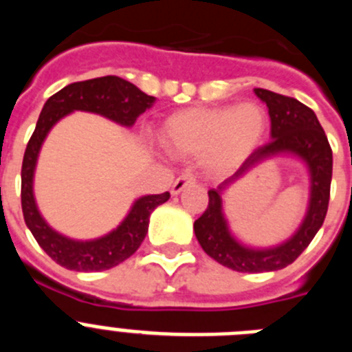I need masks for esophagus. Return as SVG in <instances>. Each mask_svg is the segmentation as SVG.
I'll return each mask as SVG.
<instances>
[{
    "instance_id": "obj_1",
    "label": "esophagus",
    "mask_w": 352,
    "mask_h": 352,
    "mask_svg": "<svg viewBox=\"0 0 352 352\" xmlns=\"http://www.w3.org/2000/svg\"><path fill=\"white\" fill-rule=\"evenodd\" d=\"M192 183H195L194 174H192V173H183L182 176H179V178L173 183V188H170V192H173L174 195H178L179 192L183 190V188H186V186L192 185Z\"/></svg>"
}]
</instances>
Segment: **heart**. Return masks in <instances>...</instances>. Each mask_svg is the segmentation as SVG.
Returning a JSON list of instances; mask_svg holds the SVG:
<instances>
[{
    "instance_id": "1",
    "label": "heart",
    "mask_w": 352,
    "mask_h": 352,
    "mask_svg": "<svg viewBox=\"0 0 352 352\" xmlns=\"http://www.w3.org/2000/svg\"><path fill=\"white\" fill-rule=\"evenodd\" d=\"M268 125L264 109L252 102L195 107L173 114L162 126V146L174 157H197L211 173L238 167L257 148Z\"/></svg>"
}]
</instances>
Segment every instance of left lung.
Segmentation results:
<instances>
[{"label":"left lung","instance_id":"1","mask_svg":"<svg viewBox=\"0 0 352 352\" xmlns=\"http://www.w3.org/2000/svg\"><path fill=\"white\" fill-rule=\"evenodd\" d=\"M256 95L266 104L272 120V141L257 148L238 173L219 188L208 190L206 211L194 222L195 238L208 256L222 266L241 273L276 272L300 257L321 229L329 203V185L333 173V153L328 138L312 109L296 98L256 88ZM275 154H292L304 162L311 174L309 210L298 231L284 244L272 249H252L239 244L230 234L221 206V192L229 182Z\"/></svg>","mask_w":352,"mask_h":352}]
</instances>
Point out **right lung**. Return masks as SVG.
Here are the masks:
<instances>
[{
    "label": "right lung",
    "mask_w": 352,
    "mask_h": 352,
    "mask_svg": "<svg viewBox=\"0 0 352 352\" xmlns=\"http://www.w3.org/2000/svg\"><path fill=\"white\" fill-rule=\"evenodd\" d=\"M155 96L142 93L138 86L116 76L72 82L60 89L43 105L23 158L21 170V204L24 222L35 236L43 252L52 261L74 272H104L129 259L146 238L149 214L170 197L169 192L139 197L120 226L109 234L88 241H79L56 232L40 214L33 195V176L40 148L49 130L74 111H88L132 126L146 109L153 105Z\"/></svg>",
    "instance_id": "right-lung-1"
}]
</instances>
